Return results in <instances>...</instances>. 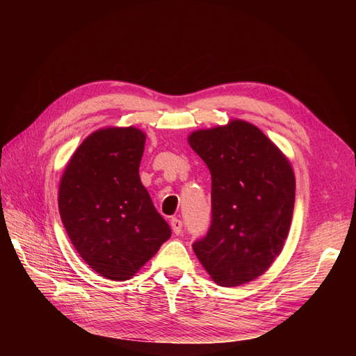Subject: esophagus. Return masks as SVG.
<instances>
[{
	"mask_svg": "<svg viewBox=\"0 0 356 356\" xmlns=\"http://www.w3.org/2000/svg\"><path fill=\"white\" fill-rule=\"evenodd\" d=\"M170 227H172V232H174L175 234H179L182 232V221L179 218H172Z\"/></svg>",
	"mask_w": 356,
	"mask_h": 356,
	"instance_id": "esophagus-1",
	"label": "esophagus"
}]
</instances>
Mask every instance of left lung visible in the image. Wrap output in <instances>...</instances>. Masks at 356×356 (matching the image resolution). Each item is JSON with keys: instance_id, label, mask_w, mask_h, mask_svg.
<instances>
[{"instance_id": "8db88e82", "label": "left lung", "mask_w": 356, "mask_h": 356, "mask_svg": "<svg viewBox=\"0 0 356 356\" xmlns=\"http://www.w3.org/2000/svg\"><path fill=\"white\" fill-rule=\"evenodd\" d=\"M188 144L212 178L211 227L193 250L215 284L239 286L263 275L282 251L294 211L293 168L243 120L193 132Z\"/></svg>"}]
</instances>
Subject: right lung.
Returning <instances> with one entry per match:
<instances>
[{"label": "right lung", "instance_id": "obj_1", "mask_svg": "<svg viewBox=\"0 0 356 356\" xmlns=\"http://www.w3.org/2000/svg\"><path fill=\"white\" fill-rule=\"evenodd\" d=\"M145 134L105 127L70 159L59 186V212L75 250L111 281H127L170 238L139 178Z\"/></svg>", "mask_w": 356, "mask_h": 356}]
</instances>
